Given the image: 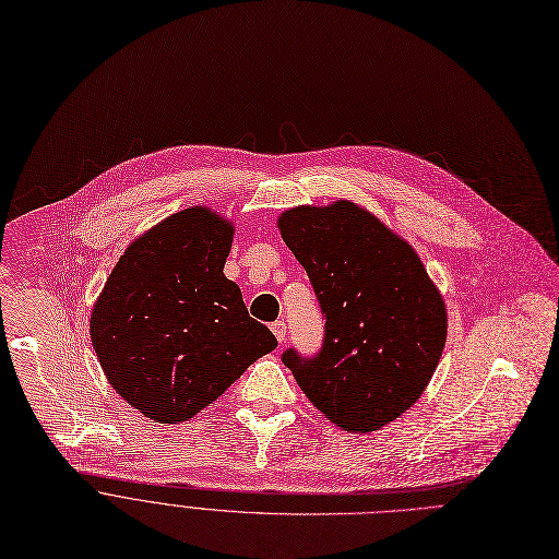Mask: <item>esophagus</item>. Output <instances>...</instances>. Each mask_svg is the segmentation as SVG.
I'll list each match as a JSON object with an SVG mask.
<instances>
[{
    "label": "esophagus",
    "instance_id": "obj_1",
    "mask_svg": "<svg viewBox=\"0 0 559 559\" xmlns=\"http://www.w3.org/2000/svg\"><path fill=\"white\" fill-rule=\"evenodd\" d=\"M271 330H273V334L277 337V342L282 344L284 337H286V323H284V321H275V323L271 325Z\"/></svg>",
    "mask_w": 559,
    "mask_h": 559
}]
</instances>
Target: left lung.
I'll use <instances>...</instances> for the list:
<instances>
[{
	"mask_svg": "<svg viewBox=\"0 0 559 559\" xmlns=\"http://www.w3.org/2000/svg\"><path fill=\"white\" fill-rule=\"evenodd\" d=\"M325 317L314 359L286 350L308 401L346 431H374L425 392L448 342V306L418 253L353 200L277 217Z\"/></svg>",
	"mask_w": 559,
	"mask_h": 559,
	"instance_id": "8db88e82",
	"label": "left lung"
}]
</instances>
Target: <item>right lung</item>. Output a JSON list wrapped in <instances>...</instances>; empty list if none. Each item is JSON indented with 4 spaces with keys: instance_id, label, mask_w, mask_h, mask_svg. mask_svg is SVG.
Returning a JSON list of instances; mask_svg holds the SVG:
<instances>
[{
    "instance_id": "right-lung-1",
    "label": "right lung",
    "mask_w": 559,
    "mask_h": 559,
    "mask_svg": "<svg viewBox=\"0 0 559 559\" xmlns=\"http://www.w3.org/2000/svg\"><path fill=\"white\" fill-rule=\"evenodd\" d=\"M234 231L209 206L171 213L126 249L92 306L107 383L154 423L193 418L277 348L222 273Z\"/></svg>"
}]
</instances>
